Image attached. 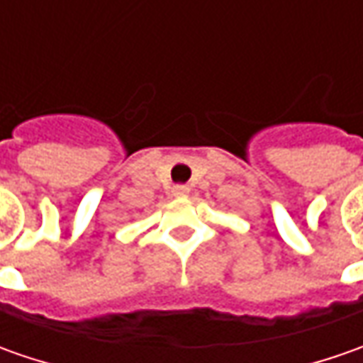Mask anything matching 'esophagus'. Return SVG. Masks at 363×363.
Here are the masks:
<instances>
[{
  "label": "esophagus",
  "mask_w": 363,
  "mask_h": 363,
  "mask_svg": "<svg viewBox=\"0 0 363 363\" xmlns=\"http://www.w3.org/2000/svg\"><path fill=\"white\" fill-rule=\"evenodd\" d=\"M172 194H174L175 198H184V196H188L189 194V188L188 186H184V184H177V186H174V189H172Z\"/></svg>",
  "instance_id": "34e87169"
}]
</instances>
